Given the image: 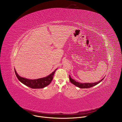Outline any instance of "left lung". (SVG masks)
<instances>
[{
	"label": "left lung",
	"instance_id": "1",
	"mask_svg": "<svg viewBox=\"0 0 122 122\" xmlns=\"http://www.w3.org/2000/svg\"><path fill=\"white\" fill-rule=\"evenodd\" d=\"M69 77H70V81L72 84H74L75 86H76L77 87H79L80 88H90V87H93V86L97 85L99 83H100L104 78H103V79H102V80H101L99 82H95V83H79L78 82H76L75 80L72 79L71 78L70 75L69 76Z\"/></svg>",
	"mask_w": 122,
	"mask_h": 122
}]
</instances>
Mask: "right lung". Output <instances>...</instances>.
<instances>
[{
  "label": "right lung",
  "instance_id": "add662e5",
  "mask_svg": "<svg viewBox=\"0 0 122 122\" xmlns=\"http://www.w3.org/2000/svg\"><path fill=\"white\" fill-rule=\"evenodd\" d=\"M56 70L57 69L55 70L50 75L46 77L34 80H30L21 77L18 75L15 70V71L18 80L22 84L31 88L40 89L47 86L51 83L54 76V74Z\"/></svg>",
  "mask_w": 122,
  "mask_h": 122
}]
</instances>
